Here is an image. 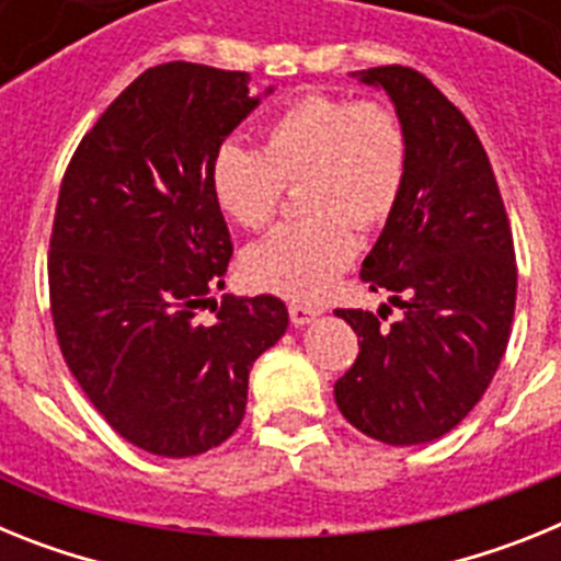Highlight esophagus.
Returning <instances> with one entry per match:
<instances>
[{
    "label": "esophagus",
    "instance_id": "obj_1",
    "mask_svg": "<svg viewBox=\"0 0 561 561\" xmlns=\"http://www.w3.org/2000/svg\"><path fill=\"white\" fill-rule=\"evenodd\" d=\"M289 317H291V323L300 329V325H309L311 320H317L320 317V309L317 306H304V304H291L289 306Z\"/></svg>",
    "mask_w": 561,
    "mask_h": 561
}]
</instances>
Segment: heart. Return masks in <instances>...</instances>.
Returning a JSON list of instances; mask_svg holds the SVG:
<instances>
[{
	"label": "heart",
	"instance_id": "1",
	"mask_svg": "<svg viewBox=\"0 0 561 561\" xmlns=\"http://www.w3.org/2000/svg\"><path fill=\"white\" fill-rule=\"evenodd\" d=\"M404 123L381 101L309 95L261 131V148L225 142L210 160V193L227 219L261 230L275 219L286 185L309 219L289 221L247 250L257 289L291 300L323 297L356 255L354 225L390 219L408 182Z\"/></svg>",
	"mask_w": 561,
	"mask_h": 561
}]
</instances>
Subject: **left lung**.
<instances>
[{
  "instance_id": "left-lung-1",
  "label": "left lung",
  "mask_w": 561,
  "mask_h": 561,
  "mask_svg": "<svg viewBox=\"0 0 561 561\" xmlns=\"http://www.w3.org/2000/svg\"><path fill=\"white\" fill-rule=\"evenodd\" d=\"M354 76L388 92L410 142L401 199L359 272L374 291H390L401 317L388 329L385 311L336 309L359 356L334 399L359 433L413 447L458 427L497 374L517 300L514 238L460 108L410 67Z\"/></svg>"
}]
</instances>
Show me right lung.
Segmentation results:
<instances>
[{"label": "right lung", "mask_w": 561, "mask_h": 561, "mask_svg": "<svg viewBox=\"0 0 561 561\" xmlns=\"http://www.w3.org/2000/svg\"><path fill=\"white\" fill-rule=\"evenodd\" d=\"M257 101L247 72L146 69L83 134L58 193L47 275L64 362L114 433L162 458L236 433L252 362L289 325L275 295L210 297L232 255L210 160Z\"/></svg>", "instance_id": "add662e5"}]
</instances>
